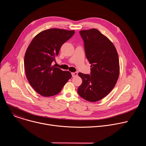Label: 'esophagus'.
<instances>
[{
    "mask_svg": "<svg viewBox=\"0 0 146 146\" xmlns=\"http://www.w3.org/2000/svg\"><path fill=\"white\" fill-rule=\"evenodd\" d=\"M72 75L73 77H76L78 75V73L77 72H74V73H72Z\"/></svg>",
    "mask_w": 146,
    "mask_h": 146,
    "instance_id": "obj_1",
    "label": "esophagus"
}]
</instances>
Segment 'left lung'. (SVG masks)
<instances>
[{
	"label": "left lung",
	"instance_id": "8db88e82",
	"mask_svg": "<svg viewBox=\"0 0 146 146\" xmlns=\"http://www.w3.org/2000/svg\"><path fill=\"white\" fill-rule=\"evenodd\" d=\"M84 40L86 57L91 65V75L81 73L82 82L78 95L89 102L101 100L114 88L119 74L117 51L111 41L96 29L80 31Z\"/></svg>",
	"mask_w": 146,
	"mask_h": 146
}]
</instances>
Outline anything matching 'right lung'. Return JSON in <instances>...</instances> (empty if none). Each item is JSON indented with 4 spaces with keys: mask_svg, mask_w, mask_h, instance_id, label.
<instances>
[{
    "mask_svg": "<svg viewBox=\"0 0 146 146\" xmlns=\"http://www.w3.org/2000/svg\"><path fill=\"white\" fill-rule=\"evenodd\" d=\"M74 31L53 28L38 33L29 45L24 57L27 78L31 86L45 97L58 94L72 77L69 71L52 66L60 48Z\"/></svg>",
    "mask_w": 146,
    "mask_h": 146,
    "instance_id": "right-lung-1",
    "label": "right lung"
}]
</instances>
